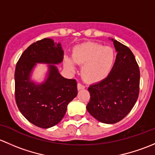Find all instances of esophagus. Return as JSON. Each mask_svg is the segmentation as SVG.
<instances>
[{"instance_id": "esophagus-1", "label": "esophagus", "mask_w": 155, "mask_h": 155, "mask_svg": "<svg viewBox=\"0 0 155 155\" xmlns=\"http://www.w3.org/2000/svg\"><path fill=\"white\" fill-rule=\"evenodd\" d=\"M85 88V87H84L83 84H81V83H78V90H81V89H84Z\"/></svg>"}]
</instances>
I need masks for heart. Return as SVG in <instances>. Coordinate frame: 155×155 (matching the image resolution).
Segmentation results:
<instances>
[{"label":"heart","instance_id":"heart-1","mask_svg":"<svg viewBox=\"0 0 155 155\" xmlns=\"http://www.w3.org/2000/svg\"><path fill=\"white\" fill-rule=\"evenodd\" d=\"M116 60V53L113 48L103 46L95 42H84L74 47L71 60L66 57L65 66L74 71L75 66L83 65V77L90 82H97L106 78L112 69Z\"/></svg>","mask_w":155,"mask_h":155}]
</instances>
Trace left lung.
<instances>
[{
    "label": "left lung",
    "instance_id": "1",
    "mask_svg": "<svg viewBox=\"0 0 155 155\" xmlns=\"http://www.w3.org/2000/svg\"><path fill=\"white\" fill-rule=\"evenodd\" d=\"M117 55L110 72L100 82L89 86L87 106L91 116L102 123L114 124L125 117L138 98L140 68L131 51L111 39Z\"/></svg>",
    "mask_w": 155,
    "mask_h": 155
}]
</instances>
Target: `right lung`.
I'll return each mask as SVG.
<instances>
[{
  "label": "right lung",
  "mask_w": 155,
  "mask_h": 155,
  "mask_svg": "<svg viewBox=\"0 0 155 155\" xmlns=\"http://www.w3.org/2000/svg\"><path fill=\"white\" fill-rule=\"evenodd\" d=\"M63 55L60 43L45 38L30 45L16 64L15 101L21 114L37 127L49 128L58 124L68 103L77 96V81L63 78L56 66L63 61ZM36 63L49 64L47 76L41 84L31 80Z\"/></svg>",
  "instance_id": "add662e5"
}]
</instances>
